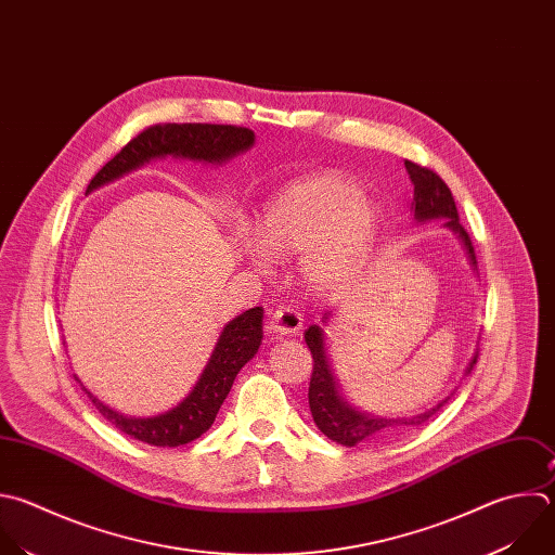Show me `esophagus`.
Instances as JSON below:
<instances>
[{"label":"esophagus","mask_w":555,"mask_h":555,"mask_svg":"<svg viewBox=\"0 0 555 555\" xmlns=\"http://www.w3.org/2000/svg\"><path fill=\"white\" fill-rule=\"evenodd\" d=\"M302 326V313L296 307H279L270 318V333L283 337V335H296Z\"/></svg>","instance_id":"obj_1"}]
</instances>
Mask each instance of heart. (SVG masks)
<instances>
[{
  "instance_id": "heart-1",
  "label": "heart",
  "mask_w": 555,
  "mask_h": 555,
  "mask_svg": "<svg viewBox=\"0 0 555 555\" xmlns=\"http://www.w3.org/2000/svg\"><path fill=\"white\" fill-rule=\"evenodd\" d=\"M341 173H315L289 182L263 209L257 237L244 235L246 259L268 270L272 259L300 257V276L315 294L348 285L371 259L382 216Z\"/></svg>"
}]
</instances>
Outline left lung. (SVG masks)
Returning a JSON list of instances; mask_svg holds the SVG:
<instances>
[{"mask_svg": "<svg viewBox=\"0 0 555 555\" xmlns=\"http://www.w3.org/2000/svg\"><path fill=\"white\" fill-rule=\"evenodd\" d=\"M405 169L414 184V203H412L414 220L427 222V220L447 218L444 227L451 229L460 237V242L464 244V248L468 253L470 263L475 266L477 261H475V250H473L470 237H468L466 229L460 224L457 207H455L451 190L447 188V182L434 169L423 167L412 160H405ZM328 315L331 313H324L322 322H326ZM305 341H307V346L311 350V359H313V373H311V382H309V410H311L313 423L328 440H333L341 447L373 444L390 434L403 431L408 427H418L425 421H429L449 401V397H447L436 408H431L423 414H416V416H408V418H377V416L361 414L339 395V386L331 371L326 346H324V331L318 324H311L305 331ZM475 363H477V352L468 361L464 377L470 375Z\"/></svg>", "mask_w": 555, "mask_h": 555, "instance_id": "obj_1", "label": "left lung"}]
</instances>
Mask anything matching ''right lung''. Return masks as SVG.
<instances>
[{"label":"right lung","mask_w":555,"mask_h":555,"mask_svg":"<svg viewBox=\"0 0 555 555\" xmlns=\"http://www.w3.org/2000/svg\"><path fill=\"white\" fill-rule=\"evenodd\" d=\"M255 132L242 126L224 124H156L130 139L89 182L87 194L124 173L141 167L152 158L173 156L198 163H224L240 152L250 150ZM263 339V309L253 307L233 318L220 333V339L205 365L194 390L176 408L150 416H124L98 401L85 386V395L95 410L121 434L150 447H180L201 438L216 421L224 399L242 367L257 354ZM80 384V379L76 377Z\"/></svg>","instance_id":"obj_1"}]
</instances>
